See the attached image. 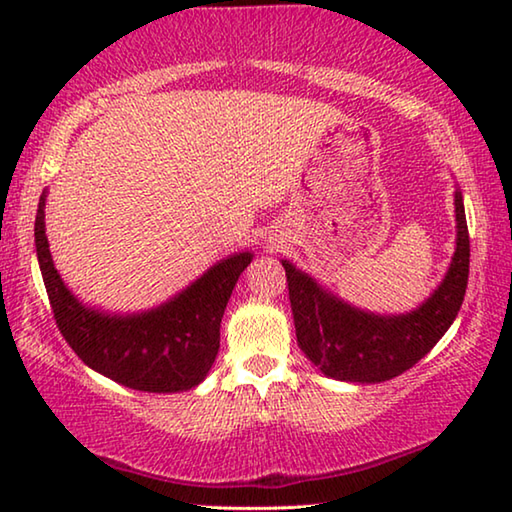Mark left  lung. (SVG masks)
Masks as SVG:
<instances>
[{
	"instance_id": "obj_1",
	"label": "left lung",
	"mask_w": 512,
	"mask_h": 512,
	"mask_svg": "<svg viewBox=\"0 0 512 512\" xmlns=\"http://www.w3.org/2000/svg\"><path fill=\"white\" fill-rule=\"evenodd\" d=\"M456 250L443 282L406 314H372L334 296L332 291L282 259L296 336L305 357L323 375L339 381L377 384L413 368L454 323L461 311L470 275L463 194L456 187Z\"/></svg>"
}]
</instances>
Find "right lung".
<instances>
[{
  "mask_svg": "<svg viewBox=\"0 0 512 512\" xmlns=\"http://www.w3.org/2000/svg\"><path fill=\"white\" fill-rule=\"evenodd\" d=\"M42 192L36 253L56 325L85 366L144 393H180L201 384L219 354L221 318L253 253H235L162 305L137 314L88 307L67 289L49 253Z\"/></svg>",
  "mask_w": 512,
  "mask_h": 512,
  "instance_id": "obj_1",
  "label": "right lung"
}]
</instances>
